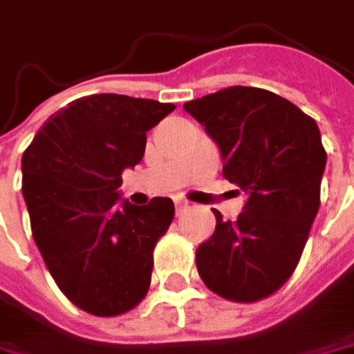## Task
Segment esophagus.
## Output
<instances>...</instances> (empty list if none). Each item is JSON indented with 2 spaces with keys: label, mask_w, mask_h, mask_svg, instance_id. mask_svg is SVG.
I'll return each instance as SVG.
<instances>
[{
  "label": "esophagus",
  "mask_w": 354,
  "mask_h": 354,
  "mask_svg": "<svg viewBox=\"0 0 354 354\" xmlns=\"http://www.w3.org/2000/svg\"><path fill=\"white\" fill-rule=\"evenodd\" d=\"M186 207H188V204H186V202H182V200H176V214H178V216H180V214H182V212H184Z\"/></svg>",
  "instance_id": "34e87169"
}]
</instances>
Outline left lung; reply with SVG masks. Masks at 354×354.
<instances>
[{
    "instance_id": "left-lung-1",
    "label": "left lung",
    "mask_w": 354,
    "mask_h": 354,
    "mask_svg": "<svg viewBox=\"0 0 354 354\" xmlns=\"http://www.w3.org/2000/svg\"><path fill=\"white\" fill-rule=\"evenodd\" d=\"M184 111L220 147L223 178L248 196L236 222L212 209L216 230L196 250L198 273L223 299H266L295 271L319 212L327 164L319 127L293 102L255 86H227Z\"/></svg>"
}]
</instances>
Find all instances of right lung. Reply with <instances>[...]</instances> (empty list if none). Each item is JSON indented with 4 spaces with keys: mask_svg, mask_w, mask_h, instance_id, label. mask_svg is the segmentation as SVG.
<instances>
[{
    "mask_svg": "<svg viewBox=\"0 0 354 354\" xmlns=\"http://www.w3.org/2000/svg\"><path fill=\"white\" fill-rule=\"evenodd\" d=\"M174 109L113 93L83 97L49 116L24 152L33 239L65 297L91 315H122L148 293L174 202L118 204L116 190L122 170L142 160L147 132Z\"/></svg>",
    "mask_w": 354,
    "mask_h": 354,
    "instance_id": "right-lung-1",
    "label": "right lung"
}]
</instances>
